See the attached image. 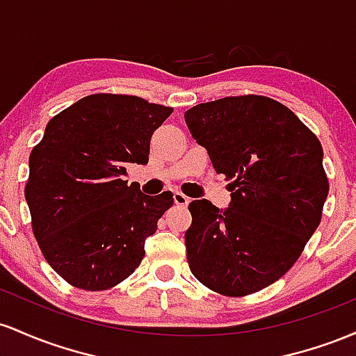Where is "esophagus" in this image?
<instances>
[{
  "label": "esophagus",
  "instance_id": "esophagus-1",
  "mask_svg": "<svg viewBox=\"0 0 356 356\" xmlns=\"http://www.w3.org/2000/svg\"><path fill=\"white\" fill-rule=\"evenodd\" d=\"M173 200H175V203H177V205H179V207L188 205V202H190V198L186 197V195H183L181 191H175Z\"/></svg>",
  "mask_w": 356,
  "mask_h": 356
}]
</instances>
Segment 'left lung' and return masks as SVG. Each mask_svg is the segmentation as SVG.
I'll return each mask as SVG.
<instances>
[{"instance_id":"obj_1","label":"left lung","mask_w":356,"mask_h":356,"mask_svg":"<svg viewBox=\"0 0 356 356\" xmlns=\"http://www.w3.org/2000/svg\"><path fill=\"white\" fill-rule=\"evenodd\" d=\"M217 173L232 179L227 209L188 205L191 274L215 293L247 296L281 279L321 222L328 197L318 138L281 102L223 97L185 113Z\"/></svg>"}]
</instances>
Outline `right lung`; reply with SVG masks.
<instances>
[{"mask_svg": "<svg viewBox=\"0 0 356 356\" xmlns=\"http://www.w3.org/2000/svg\"><path fill=\"white\" fill-rule=\"evenodd\" d=\"M171 113L136 95L94 94L47 124L25 198L43 257L69 284L109 289L141 264L173 193L149 197L124 177L131 163L146 165L151 136Z\"/></svg>", "mask_w": 356, "mask_h": 356, "instance_id": "add662e5", "label": "right lung"}]
</instances>
